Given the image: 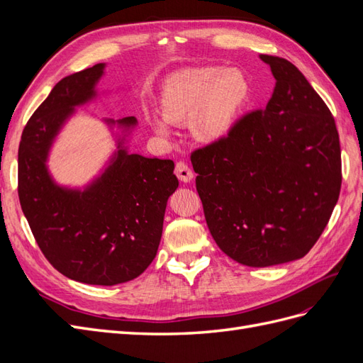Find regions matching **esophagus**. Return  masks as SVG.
<instances>
[{"label":"esophagus","mask_w":363,"mask_h":363,"mask_svg":"<svg viewBox=\"0 0 363 363\" xmlns=\"http://www.w3.org/2000/svg\"><path fill=\"white\" fill-rule=\"evenodd\" d=\"M175 175H177L179 180L188 183L194 179V171L186 162H177V164H175Z\"/></svg>","instance_id":"1"}]
</instances>
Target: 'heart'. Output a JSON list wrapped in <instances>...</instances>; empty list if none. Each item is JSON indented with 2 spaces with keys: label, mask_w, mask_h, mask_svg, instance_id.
Here are the masks:
<instances>
[{
  "label": "heart",
  "mask_w": 363,
  "mask_h": 363,
  "mask_svg": "<svg viewBox=\"0 0 363 363\" xmlns=\"http://www.w3.org/2000/svg\"><path fill=\"white\" fill-rule=\"evenodd\" d=\"M251 98V83L240 69L206 67L172 75L162 92V118L150 119L159 135H171V123L191 121L192 133L213 142L225 136Z\"/></svg>",
  "instance_id": "b5f03b06"
}]
</instances>
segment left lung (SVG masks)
Here are the masks:
<instances>
[{
    "label": "left lung",
    "mask_w": 363,
    "mask_h": 363,
    "mask_svg": "<svg viewBox=\"0 0 363 363\" xmlns=\"http://www.w3.org/2000/svg\"><path fill=\"white\" fill-rule=\"evenodd\" d=\"M260 59L276 79L267 107L191 155L216 245L256 268L304 257L324 232L342 183L337 128L323 98L286 59Z\"/></svg>",
    "instance_id": "1"
}]
</instances>
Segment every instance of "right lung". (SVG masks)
Listing matches in <instances>:
<instances>
[{
  "mask_svg": "<svg viewBox=\"0 0 363 363\" xmlns=\"http://www.w3.org/2000/svg\"><path fill=\"white\" fill-rule=\"evenodd\" d=\"M103 71L98 63L65 77L31 115L18 150V195L54 268L75 281L112 286L136 279L156 257L164 208L179 180L172 160L130 155L121 140L112 163L84 191L52 182L45 164L52 140L74 107L96 95ZM116 124L131 128L136 118Z\"/></svg>",
  "mask_w": 363,
  "mask_h": 363,
  "instance_id": "right-lung-1",
  "label": "right lung"
}]
</instances>
